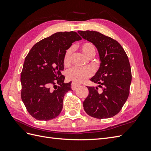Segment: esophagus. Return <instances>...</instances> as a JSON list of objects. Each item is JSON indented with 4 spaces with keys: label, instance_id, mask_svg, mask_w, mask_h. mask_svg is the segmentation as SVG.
Wrapping results in <instances>:
<instances>
[{
    "label": "esophagus",
    "instance_id": "34e87169",
    "mask_svg": "<svg viewBox=\"0 0 151 151\" xmlns=\"http://www.w3.org/2000/svg\"><path fill=\"white\" fill-rule=\"evenodd\" d=\"M78 86H79V85L76 84L75 83H73V82L72 84H71V89H73V90H75V89L78 87Z\"/></svg>",
    "mask_w": 151,
    "mask_h": 151
}]
</instances>
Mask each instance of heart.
I'll use <instances>...</instances> for the list:
<instances>
[{"mask_svg": "<svg viewBox=\"0 0 151 151\" xmlns=\"http://www.w3.org/2000/svg\"><path fill=\"white\" fill-rule=\"evenodd\" d=\"M81 49L83 53L88 58L94 56L95 54V49L93 45L89 42H86L81 45ZM74 47H70L66 50L63 56V63L67 65L70 62V56L73 52ZM92 75L91 69L88 67L86 68H78V67H71L67 70L65 76L67 80L73 82L74 83H81L85 80L88 78Z\"/></svg>", "mask_w": 151, "mask_h": 151, "instance_id": "1", "label": "heart"}]
</instances>
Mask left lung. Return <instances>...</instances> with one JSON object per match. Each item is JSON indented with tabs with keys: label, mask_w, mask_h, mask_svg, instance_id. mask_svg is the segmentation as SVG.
<instances>
[{
	"label": "left lung",
	"mask_w": 151,
	"mask_h": 151,
	"mask_svg": "<svg viewBox=\"0 0 151 151\" xmlns=\"http://www.w3.org/2000/svg\"><path fill=\"white\" fill-rule=\"evenodd\" d=\"M82 38L97 48L101 61L99 69L90 79L97 87H88L89 95L83 102L85 111L97 119L114 117L123 108L129 95L132 73L123 48L116 40L96 31H78Z\"/></svg>",
	"instance_id": "1"
}]
</instances>
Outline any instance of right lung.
<instances>
[{
  "label": "right lung",
  "mask_w": 151,
  "mask_h": 151,
  "mask_svg": "<svg viewBox=\"0 0 151 151\" xmlns=\"http://www.w3.org/2000/svg\"><path fill=\"white\" fill-rule=\"evenodd\" d=\"M81 40L75 32H56L35 44L25 58L21 99L36 119H52L62 111L64 95L71 89V82L64 83L61 73L63 56L73 42Z\"/></svg>",
  "instance_id": "add662e5"
}]
</instances>
